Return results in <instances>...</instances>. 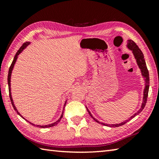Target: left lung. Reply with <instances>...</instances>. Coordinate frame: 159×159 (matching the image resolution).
Returning <instances> with one entry per match:
<instances>
[{
    "label": "left lung",
    "mask_w": 159,
    "mask_h": 159,
    "mask_svg": "<svg viewBox=\"0 0 159 159\" xmlns=\"http://www.w3.org/2000/svg\"><path fill=\"white\" fill-rule=\"evenodd\" d=\"M126 46H127L128 49L132 51V52H133L134 57V59L136 60L137 64H138L139 68L140 69V70H141L142 76V77H144V79L145 87H144V93H143L144 94H143V99H142V103L140 109H139L138 111L135 113V114L132 116L130 117V118H128V120H125L122 123H118H118H117V124H106V123L99 122V120H98L96 119V118H95L93 116V115L91 114V113L89 111V109H88L87 108V107H86V109H87V111H88V113H89L90 116L93 118L94 120H95L97 123H101V124H102V125H106V126H109V127H112V128L119 127V126H120V125H123L125 124L126 123L128 122L129 120H130L132 118H133L134 116H136L137 115H138L139 113H140L142 111V110H143L145 105H146L147 100L148 93H149V71H148V69H147L146 62H145V60H144V55L141 51V50L139 49V47L138 46V45H137L135 43H134L133 41H132V40H128L127 45H126Z\"/></svg>",
    "instance_id": "8db88e82"
}]
</instances>
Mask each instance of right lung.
Masks as SVG:
<instances>
[{"label": "right lung", "instance_id": "add662e5", "mask_svg": "<svg viewBox=\"0 0 159 159\" xmlns=\"http://www.w3.org/2000/svg\"><path fill=\"white\" fill-rule=\"evenodd\" d=\"M31 43L30 42H26V43H24L23 45H22V46H21L20 49H19V50L17 51V53H16V55H15V56L14 57V59H13V61H12V64H11V65H10V69H9V71H8V76H7V83H8V88H9V95H10V100H11V103H12V107H13V108H14V109L16 111H17V114H19L20 116L21 117V118H23L24 119H25V118H24L22 116H21L20 114V112H18V111H17V108H16L15 107V104H14V102H13V99H12V95H11V88H10V79H11V75H12V69H13V68H14V66H15V63H16V61H17V58H18V55H20V54L22 52V51L25 49V48L28 46V45L30 44ZM66 101L65 102V103H64V108H63V111H62V114H61V116L60 117V118H59V119L57 120V121H55V122H54V123H51V124H48V125H35V124H34V123H31V122H29V121H28L27 120H26V121H28V122H29V123H31V125H34V126H36V127H39V128H50V127H53V126H55V125H57L59 123H60V121L61 120V118L63 117V114H64V107H65V105H66Z\"/></svg>", "mask_w": 159, "mask_h": 159}]
</instances>
